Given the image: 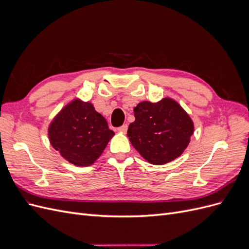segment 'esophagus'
I'll use <instances>...</instances> for the list:
<instances>
[{
    "mask_svg": "<svg viewBox=\"0 0 249 249\" xmlns=\"http://www.w3.org/2000/svg\"><path fill=\"white\" fill-rule=\"evenodd\" d=\"M117 130L119 132H122V133H126V131H127V124H123L122 126H119Z\"/></svg>",
    "mask_w": 249,
    "mask_h": 249,
    "instance_id": "1",
    "label": "esophagus"
}]
</instances>
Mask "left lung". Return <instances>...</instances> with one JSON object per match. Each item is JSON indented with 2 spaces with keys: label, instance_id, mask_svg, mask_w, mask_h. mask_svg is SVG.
<instances>
[{
  "label": "left lung",
  "instance_id": "1",
  "mask_svg": "<svg viewBox=\"0 0 249 249\" xmlns=\"http://www.w3.org/2000/svg\"><path fill=\"white\" fill-rule=\"evenodd\" d=\"M135 122L127 136L144 159L155 165L166 164L183 154L194 125L189 115L170 99L142 102L134 108Z\"/></svg>",
  "mask_w": 249,
  "mask_h": 249
}]
</instances>
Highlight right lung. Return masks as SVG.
Listing matches in <instances>:
<instances>
[{
	"label": "right lung",
	"mask_w": 249,
	"mask_h": 249,
	"mask_svg": "<svg viewBox=\"0 0 249 249\" xmlns=\"http://www.w3.org/2000/svg\"><path fill=\"white\" fill-rule=\"evenodd\" d=\"M114 132L92 104L74 100L53 120L49 127L51 144L77 166H89L99 158Z\"/></svg>",
	"instance_id": "right-lung-1"
}]
</instances>
